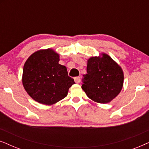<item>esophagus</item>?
<instances>
[{
	"label": "esophagus",
	"instance_id": "obj_1",
	"mask_svg": "<svg viewBox=\"0 0 149 149\" xmlns=\"http://www.w3.org/2000/svg\"><path fill=\"white\" fill-rule=\"evenodd\" d=\"M74 81L76 83H79L81 82V77H74Z\"/></svg>",
	"mask_w": 149,
	"mask_h": 149
}]
</instances>
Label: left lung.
Returning <instances> with one entry per match:
<instances>
[{
  "label": "left lung",
  "instance_id": "8db88e82",
  "mask_svg": "<svg viewBox=\"0 0 149 149\" xmlns=\"http://www.w3.org/2000/svg\"><path fill=\"white\" fill-rule=\"evenodd\" d=\"M123 81L121 67L109 55L102 53L87 60V74L83 75L81 87L91 100L106 104L121 92Z\"/></svg>",
  "mask_w": 149,
  "mask_h": 149
}]
</instances>
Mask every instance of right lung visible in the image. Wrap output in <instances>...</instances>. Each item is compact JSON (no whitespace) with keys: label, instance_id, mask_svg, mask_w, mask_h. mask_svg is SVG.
Wrapping results in <instances>:
<instances>
[{"label":"right lung","instance_id":"obj_1","mask_svg":"<svg viewBox=\"0 0 149 149\" xmlns=\"http://www.w3.org/2000/svg\"><path fill=\"white\" fill-rule=\"evenodd\" d=\"M60 55L52 49L33 53L26 61L23 68L22 84L34 100L52 105L64 99L74 84L65 66L59 64Z\"/></svg>","mask_w":149,"mask_h":149}]
</instances>
